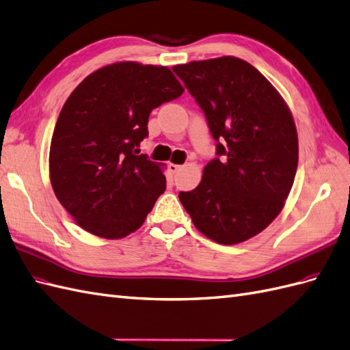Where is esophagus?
I'll use <instances>...</instances> for the list:
<instances>
[{
  "label": "esophagus",
  "mask_w": 350,
  "mask_h": 350,
  "mask_svg": "<svg viewBox=\"0 0 350 350\" xmlns=\"http://www.w3.org/2000/svg\"><path fill=\"white\" fill-rule=\"evenodd\" d=\"M183 169V166L181 165H176V163H171L169 165V171H171L172 174H176V172H179Z\"/></svg>",
  "instance_id": "obj_1"
}]
</instances>
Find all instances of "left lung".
<instances>
[{"label": "left lung", "instance_id": "8db88e82", "mask_svg": "<svg viewBox=\"0 0 350 350\" xmlns=\"http://www.w3.org/2000/svg\"><path fill=\"white\" fill-rule=\"evenodd\" d=\"M204 111L218 154L193 191L179 193L196 228L232 245L277 218L295 183L299 141L284 98L263 75L232 55L172 68Z\"/></svg>", "mask_w": 350, "mask_h": 350}]
</instances>
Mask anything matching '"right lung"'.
I'll list each match as a JSON object with an SVG mask.
<instances>
[{
  "label": "right lung",
  "instance_id": "add662e5",
  "mask_svg": "<svg viewBox=\"0 0 350 350\" xmlns=\"http://www.w3.org/2000/svg\"><path fill=\"white\" fill-rule=\"evenodd\" d=\"M184 87L166 66L116 62L66 100L50 146V181L81 228L107 240L137 231L165 191L163 163L138 156L153 109Z\"/></svg>",
  "mask_w": 350,
  "mask_h": 350
}]
</instances>
